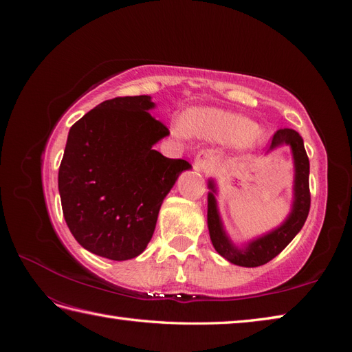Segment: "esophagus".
Segmentation results:
<instances>
[{
    "mask_svg": "<svg viewBox=\"0 0 352 352\" xmlns=\"http://www.w3.org/2000/svg\"><path fill=\"white\" fill-rule=\"evenodd\" d=\"M194 168L197 172H208L210 168H212V160L207 153H198L195 160H194Z\"/></svg>",
    "mask_w": 352,
    "mask_h": 352,
    "instance_id": "34e87169",
    "label": "esophagus"
}]
</instances>
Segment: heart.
Listing matches in <instances>:
<instances>
[{
  "label": "heart",
  "mask_w": 352,
  "mask_h": 352,
  "mask_svg": "<svg viewBox=\"0 0 352 352\" xmlns=\"http://www.w3.org/2000/svg\"><path fill=\"white\" fill-rule=\"evenodd\" d=\"M182 126L188 133L217 141L254 144L260 140L254 122L219 110H189L184 114Z\"/></svg>",
  "instance_id": "obj_1"
}]
</instances>
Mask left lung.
<instances>
[{"label": "left lung", "mask_w": 352, "mask_h": 352, "mask_svg": "<svg viewBox=\"0 0 352 352\" xmlns=\"http://www.w3.org/2000/svg\"><path fill=\"white\" fill-rule=\"evenodd\" d=\"M289 145L294 155L295 166V180H294V202L289 216L282 223V225L272 230L264 236H260L248 242L243 248H238L230 242L225 229H223L221 220L219 216L217 202H216V185L212 180H208V211L207 221L210 238L212 247L228 261L242 265V267H258L265 263L273 260L276 255L280 254L286 245L289 243L298 232H300L307 220L308 211H310L311 197H310V185H308V176H310V162L304 148V141L301 135L294 129H279L276 131L270 150L279 145Z\"/></svg>", "instance_id": "8db88e82"}]
</instances>
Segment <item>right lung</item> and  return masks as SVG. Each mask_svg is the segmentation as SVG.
Wrapping results in <instances>:
<instances>
[{"instance_id":"1","label":"right lung","mask_w":352,"mask_h":352,"mask_svg":"<svg viewBox=\"0 0 352 352\" xmlns=\"http://www.w3.org/2000/svg\"><path fill=\"white\" fill-rule=\"evenodd\" d=\"M148 95L107 100L74 123L58 170L63 216L85 250L123 261L151 241L160 207L190 164L153 145L170 132Z\"/></svg>"}]
</instances>
